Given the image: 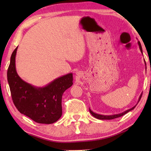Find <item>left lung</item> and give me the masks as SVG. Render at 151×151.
Wrapping results in <instances>:
<instances>
[{"mask_svg": "<svg viewBox=\"0 0 151 151\" xmlns=\"http://www.w3.org/2000/svg\"><path fill=\"white\" fill-rule=\"evenodd\" d=\"M138 45H139V48H140V52H141L142 53V47H141V45H140V42L139 41H138ZM145 60V59H144ZM145 65H146V63H145ZM142 93H141V94H140L139 98V101H138V103H139V101L140 100V99H141V96H142ZM137 104L135 106H134L133 107H132L131 109H129L127 110V111H125L124 112H121V113H119V114H111V115H103V114H97V113H95V112H94L93 111H92L91 110L89 109V111H90L91 114L93 115L94 117H95L96 119H100V120H111V119H116V118H118V117H120V116H123L124 114H127V112H129V111H132V110H133L135 106H137Z\"/></svg>", "mask_w": 151, "mask_h": 151, "instance_id": "left-lung-1", "label": "left lung"}]
</instances>
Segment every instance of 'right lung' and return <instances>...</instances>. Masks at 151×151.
Wrapping results in <instances>:
<instances>
[{
    "mask_svg": "<svg viewBox=\"0 0 151 151\" xmlns=\"http://www.w3.org/2000/svg\"><path fill=\"white\" fill-rule=\"evenodd\" d=\"M18 47L12 53L7 79L12 101L20 113L38 123L52 124L62 116V96L73 85V73L60 76L45 86H36L20 77L15 58Z\"/></svg>",
    "mask_w": 151,
    "mask_h": 151,
    "instance_id": "add662e5",
    "label": "right lung"
}]
</instances>
